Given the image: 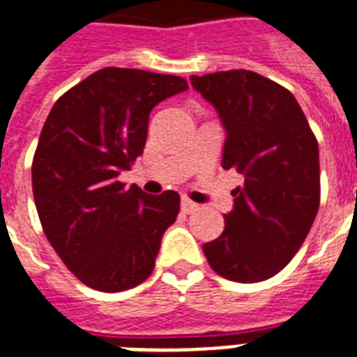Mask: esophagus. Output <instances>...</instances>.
<instances>
[{
    "instance_id": "1",
    "label": "esophagus",
    "mask_w": 357,
    "mask_h": 357,
    "mask_svg": "<svg viewBox=\"0 0 357 357\" xmlns=\"http://www.w3.org/2000/svg\"><path fill=\"white\" fill-rule=\"evenodd\" d=\"M197 208H199V204H195V202H192V200H189V199H181V210H183V212H185V213L195 212V210H197Z\"/></svg>"
}]
</instances>
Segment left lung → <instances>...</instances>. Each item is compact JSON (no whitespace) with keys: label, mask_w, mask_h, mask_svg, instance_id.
<instances>
[{"label":"left lung","mask_w":357,"mask_h":357,"mask_svg":"<svg viewBox=\"0 0 357 357\" xmlns=\"http://www.w3.org/2000/svg\"><path fill=\"white\" fill-rule=\"evenodd\" d=\"M191 84L225 126L221 165L244 176L232 191L225 231L202 252L227 280L273 278L299 252L318 213L316 136L291 92L255 71L191 75Z\"/></svg>","instance_id":"1"}]
</instances>
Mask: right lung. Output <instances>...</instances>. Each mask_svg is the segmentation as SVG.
Masks as SVG:
<instances>
[{"label": "right lung", "instance_id": "obj_1", "mask_svg": "<svg viewBox=\"0 0 357 357\" xmlns=\"http://www.w3.org/2000/svg\"><path fill=\"white\" fill-rule=\"evenodd\" d=\"M187 89L178 75L104 68L52 105L31 162L33 200L45 236L84 286L125 291L153 273L179 195L125 187L119 174L144 153L153 107Z\"/></svg>", "mask_w": 357, "mask_h": 357}]
</instances>
